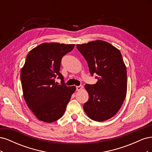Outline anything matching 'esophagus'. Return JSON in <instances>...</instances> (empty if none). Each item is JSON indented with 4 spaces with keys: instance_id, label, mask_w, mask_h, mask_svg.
<instances>
[{
    "instance_id": "1",
    "label": "esophagus",
    "mask_w": 152,
    "mask_h": 152,
    "mask_svg": "<svg viewBox=\"0 0 152 152\" xmlns=\"http://www.w3.org/2000/svg\"><path fill=\"white\" fill-rule=\"evenodd\" d=\"M76 89H77V91H81L82 89H83V86H77Z\"/></svg>"
}]
</instances>
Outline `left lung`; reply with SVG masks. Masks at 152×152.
Wrapping results in <instances>:
<instances>
[{
  "label": "left lung",
  "mask_w": 152,
  "mask_h": 152,
  "mask_svg": "<svg viewBox=\"0 0 152 152\" xmlns=\"http://www.w3.org/2000/svg\"><path fill=\"white\" fill-rule=\"evenodd\" d=\"M77 48L86 59L91 74L98 75L96 84L84 86L89 94L84 112L93 121L108 120L120 110L127 94V70L122 54L101 40L77 44Z\"/></svg>",
  "instance_id": "8db88e82"
}]
</instances>
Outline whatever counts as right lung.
<instances>
[{"label": "right lung", "instance_id": "obj_1", "mask_svg": "<svg viewBox=\"0 0 152 152\" xmlns=\"http://www.w3.org/2000/svg\"><path fill=\"white\" fill-rule=\"evenodd\" d=\"M75 44L45 42L32 49L21 70L23 97L28 107L39 120L51 123L60 118L75 86L59 85L55 78L63 82L59 72L61 58Z\"/></svg>", "mask_w": 152, "mask_h": 152}]
</instances>
